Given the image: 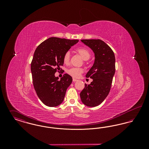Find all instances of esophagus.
<instances>
[{
    "label": "esophagus",
    "mask_w": 149,
    "mask_h": 149,
    "mask_svg": "<svg viewBox=\"0 0 149 149\" xmlns=\"http://www.w3.org/2000/svg\"><path fill=\"white\" fill-rule=\"evenodd\" d=\"M78 80L75 79V78H73V79H72V81H73L74 82H75V81H78Z\"/></svg>",
    "instance_id": "esophagus-1"
}]
</instances>
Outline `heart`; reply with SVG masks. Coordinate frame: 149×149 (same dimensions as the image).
Returning <instances> with one entry per match:
<instances>
[{
  "instance_id": "obj_1",
  "label": "heart",
  "mask_w": 149,
  "mask_h": 149,
  "mask_svg": "<svg viewBox=\"0 0 149 149\" xmlns=\"http://www.w3.org/2000/svg\"><path fill=\"white\" fill-rule=\"evenodd\" d=\"M78 54L81 57V58L86 60L89 59L91 57V52L89 50L85 47H80L77 50ZM70 57V54L69 52H66L63 57V61L65 64H68L69 62ZM68 73L74 78H77L80 76V75L82 73L83 70L79 68H72L68 70Z\"/></svg>"
}]
</instances>
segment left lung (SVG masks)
I'll return each mask as SVG.
<instances>
[{
    "instance_id": "left-lung-1",
    "label": "left lung",
    "mask_w": 149,
    "mask_h": 149,
    "mask_svg": "<svg viewBox=\"0 0 149 149\" xmlns=\"http://www.w3.org/2000/svg\"><path fill=\"white\" fill-rule=\"evenodd\" d=\"M92 50L95 60L86 73V78L92 79L90 84H85L80 94L82 103L91 107L102 103L108 95L115 73V56L111 47L101 40H81Z\"/></svg>"
}]
</instances>
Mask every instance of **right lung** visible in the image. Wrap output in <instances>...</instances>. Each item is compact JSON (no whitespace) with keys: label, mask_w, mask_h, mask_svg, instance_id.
<instances>
[{"label":"right lung","mask_w":149,"mask_h":149,"mask_svg":"<svg viewBox=\"0 0 149 149\" xmlns=\"http://www.w3.org/2000/svg\"><path fill=\"white\" fill-rule=\"evenodd\" d=\"M78 41V40L50 37L36 49L31 65L33 84L37 96L47 106H57L64 100L72 79L65 74L58 80L55 74L64 64L65 54Z\"/></svg>","instance_id":"right-lung-1"}]
</instances>
